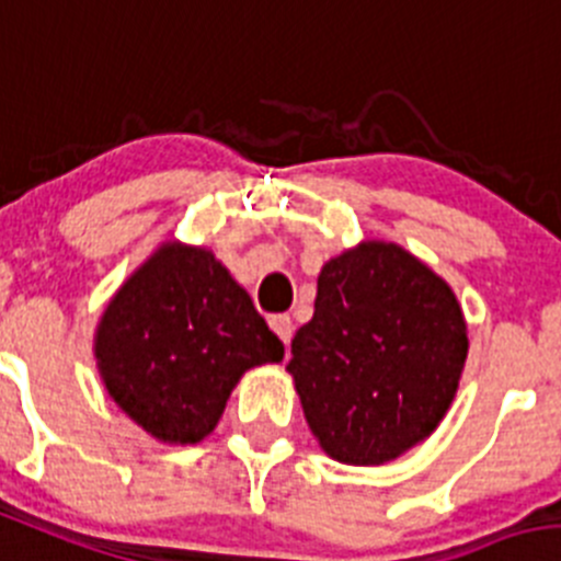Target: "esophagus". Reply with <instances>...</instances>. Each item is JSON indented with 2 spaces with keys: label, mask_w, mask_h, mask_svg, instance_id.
I'll use <instances>...</instances> for the list:
<instances>
[{
  "label": "esophagus",
  "mask_w": 561,
  "mask_h": 561,
  "mask_svg": "<svg viewBox=\"0 0 561 561\" xmlns=\"http://www.w3.org/2000/svg\"><path fill=\"white\" fill-rule=\"evenodd\" d=\"M270 328H272V331L277 333V339H280V342H284L286 347H289L291 333H295V325H291V317H289V314H277V317H272V320H270Z\"/></svg>",
  "instance_id": "esophagus-1"
}]
</instances>
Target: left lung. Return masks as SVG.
Wrapping results in <instances>:
<instances>
[{
	"mask_svg": "<svg viewBox=\"0 0 561 561\" xmlns=\"http://www.w3.org/2000/svg\"><path fill=\"white\" fill-rule=\"evenodd\" d=\"M467 347L448 280L394 241L364 239L322 266L314 317L291 339L286 369L320 448L378 467L434 434Z\"/></svg>",
	"mask_w": 561,
	"mask_h": 561,
	"instance_id": "1",
	"label": "left lung"
}]
</instances>
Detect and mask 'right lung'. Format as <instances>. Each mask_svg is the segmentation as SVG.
<instances>
[{
    "mask_svg": "<svg viewBox=\"0 0 561 561\" xmlns=\"http://www.w3.org/2000/svg\"><path fill=\"white\" fill-rule=\"evenodd\" d=\"M94 358L138 428L163 445H197L241 375L280 362L284 342L208 247L169 239L105 306Z\"/></svg>",
    "mask_w": 561,
    "mask_h": 561,
    "instance_id": "right-lung-1",
    "label": "right lung"
}]
</instances>
